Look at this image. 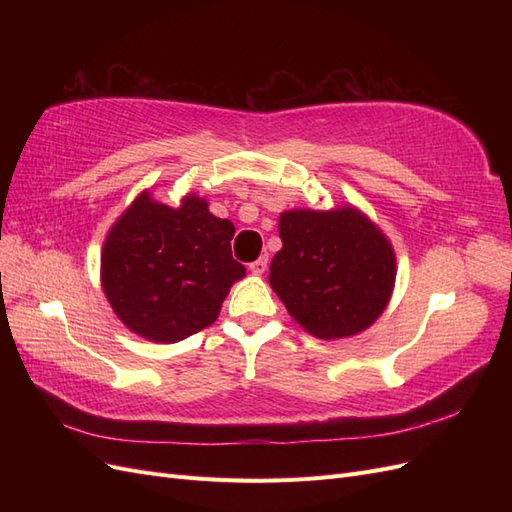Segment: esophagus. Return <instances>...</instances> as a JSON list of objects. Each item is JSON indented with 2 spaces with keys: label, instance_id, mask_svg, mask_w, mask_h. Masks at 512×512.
Listing matches in <instances>:
<instances>
[{
  "label": "esophagus",
  "instance_id": "obj_1",
  "mask_svg": "<svg viewBox=\"0 0 512 512\" xmlns=\"http://www.w3.org/2000/svg\"><path fill=\"white\" fill-rule=\"evenodd\" d=\"M267 267H269V256L265 254V256H260L258 260H254V262H250V271L254 273V275H262L267 271Z\"/></svg>",
  "mask_w": 512,
  "mask_h": 512
}]
</instances>
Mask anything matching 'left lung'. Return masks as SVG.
I'll use <instances>...</instances> for the list:
<instances>
[{
  "instance_id": "8db88e82",
  "label": "left lung",
  "mask_w": 512,
  "mask_h": 512,
  "mask_svg": "<svg viewBox=\"0 0 512 512\" xmlns=\"http://www.w3.org/2000/svg\"><path fill=\"white\" fill-rule=\"evenodd\" d=\"M280 237L269 284L305 331L320 339L350 337L384 312L395 254L365 215L352 207L286 211Z\"/></svg>"
}]
</instances>
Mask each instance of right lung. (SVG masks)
Here are the masks:
<instances>
[{
    "instance_id": "1",
    "label": "right lung",
    "mask_w": 512,
    "mask_h": 512,
    "mask_svg": "<svg viewBox=\"0 0 512 512\" xmlns=\"http://www.w3.org/2000/svg\"><path fill=\"white\" fill-rule=\"evenodd\" d=\"M235 226L207 200L168 207L138 196L102 250V288L119 320L151 342H179L218 318L230 286L245 275L232 258Z\"/></svg>"
}]
</instances>
